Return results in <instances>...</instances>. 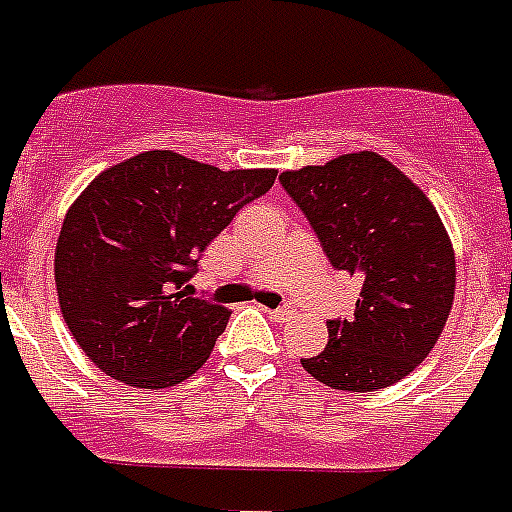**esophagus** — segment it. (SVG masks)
Listing matches in <instances>:
<instances>
[{
  "instance_id": "1",
  "label": "esophagus",
  "mask_w": 512,
  "mask_h": 512,
  "mask_svg": "<svg viewBox=\"0 0 512 512\" xmlns=\"http://www.w3.org/2000/svg\"><path fill=\"white\" fill-rule=\"evenodd\" d=\"M269 317L277 322H288L290 317H293V309H290V306H280V309H272V312H269Z\"/></svg>"
}]
</instances>
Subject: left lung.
<instances>
[{
  "label": "left lung",
  "instance_id": "left-lung-1",
  "mask_svg": "<svg viewBox=\"0 0 512 512\" xmlns=\"http://www.w3.org/2000/svg\"><path fill=\"white\" fill-rule=\"evenodd\" d=\"M282 187L335 269L359 280L349 320H327V346L301 359L341 391L386 388L431 354L455 298V251L436 208L394 163L349 153L285 171Z\"/></svg>",
  "mask_w": 512,
  "mask_h": 512
}]
</instances>
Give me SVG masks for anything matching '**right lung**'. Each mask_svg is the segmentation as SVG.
Listing matches in <instances>:
<instances>
[{
    "mask_svg": "<svg viewBox=\"0 0 512 512\" xmlns=\"http://www.w3.org/2000/svg\"><path fill=\"white\" fill-rule=\"evenodd\" d=\"M275 177L147 150L81 192L57 237L55 282L65 325L94 365L129 386L169 388L206 362L230 309L190 296L187 282Z\"/></svg>",
    "mask_w": 512,
    "mask_h": 512,
    "instance_id": "add662e5",
    "label": "right lung"
}]
</instances>
